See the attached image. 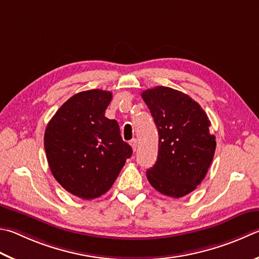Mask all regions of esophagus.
<instances>
[{
	"mask_svg": "<svg viewBox=\"0 0 259 259\" xmlns=\"http://www.w3.org/2000/svg\"><path fill=\"white\" fill-rule=\"evenodd\" d=\"M130 145H131V147H133L134 152H136V149H137V139L130 140Z\"/></svg>",
	"mask_w": 259,
	"mask_h": 259,
	"instance_id": "obj_1",
	"label": "esophagus"
}]
</instances>
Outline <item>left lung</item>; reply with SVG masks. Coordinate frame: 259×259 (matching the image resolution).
Masks as SVG:
<instances>
[{"instance_id":"left-lung-1","label":"left lung","mask_w":259,"mask_h":259,"mask_svg":"<svg viewBox=\"0 0 259 259\" xmlns=\"http://www.w3.org/2000/svg\"><path fill=\"white\" fill-rule=\"evenodd\" d=\"M158 131L156 163L146 172L163 195L180 198L200 185L213 161L216 142L198 103L182 92L157 86L143 92Z\"/></svg>"}]
</instances>
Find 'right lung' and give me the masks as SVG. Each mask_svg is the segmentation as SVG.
I'll list each match as a JSON object with an SVG mask.
<instances>
[{"mask_svg":"<svg viewBox=\"0 0 259 259\" xmlns=\"http://www.w3.org/2000/svg\"><path fill=\"white\" fill-rule=\"evenodd\" d=\"M111 100L112 93L102 89L78 93L46 126L44 147L52 175L79 198L104 195L133 154L119 123L105 116Z\"/></svg>","mask_w":259,"mask_h":259,"instance_id":"obj_1","label":"right lung"}]
</instances>
